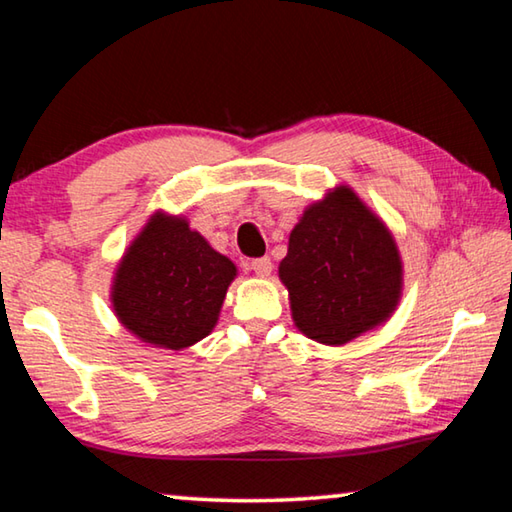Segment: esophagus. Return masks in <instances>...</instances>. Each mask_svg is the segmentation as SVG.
Returning <instances> with one entry per match:
<instances>
[{"mask_svg": "<svg viewBox=\"0 0 512 512\" xmlns=\"http://www.w3.org/2000/svg\"><path fill=\"white\" fill-rule=\"evenodd\" d=\"M250 271H253L257 277H268L271 275V259L268 257H259V259H253V262L248 264Z\"/></svg>", "mask_w": 512, "mask_h": 512, "instance_id": "obj_1", "label": "esophagus"}]
</instances>
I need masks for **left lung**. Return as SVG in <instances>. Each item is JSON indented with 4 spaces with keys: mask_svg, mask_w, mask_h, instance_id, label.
Returning a JSON list of instances; mask_svg holds the SVG:
<instances>
[{
    "mask_svg": "<svg viewBox=\"0 0 512 512\" xmlns=\"http://www.w3.org/2000/svg\"><path fill=\"white\" fill-rule=\"evenodd\" d=\"M277 275L289 291L293 325L332 348L391 320L404 289L393 232L350 185L327 189L305 207Z\"/></svg>",
    "mask_w": 512,
    "mask_h": 512,
    "instance_id": "1",
    "label": "left lung"
}]
</instances>
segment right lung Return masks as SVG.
I'll return each mask as SVG.
<instances>
[{"mask_svg": "<svg viewBox=\"0 0 512 512\" xmlns=\"http://www.w3.org/2000/svg\"><path fill=\"white\" fill-rule=\"evenodd\" d=\"M235 277L187 216L155 210L119 259L110 305L142 343L180 352L212 334Z\"/></svg>", "mask_w": 512, "mask_h": 512, "instance_id": "obj_1", "label": "right lung"}]
</instances>
